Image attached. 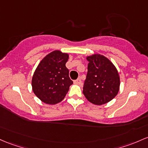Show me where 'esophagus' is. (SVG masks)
Wrapping results in <instances>:
<instances>
[{
	"mask_svg": "<svg viewBox=\"0 0 148 148\" xmlns=\"http://www.w3.org/2000/svg\"><path fill=\"white\" fill-rule=\"evenodd\" d=\"M74 83L75 84H78V85H81V84H82V80H81L80 79H77V80L74 81Z\"/></svg>",
	"mask_w": 148,
	"mask_h": 148,
	"instance_id": "1",
	"label": "esophagus"
}]
</instances>
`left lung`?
<instances>
[{
  "instance_id": "8db88e82",
  "label": "left lung",
  "mask_w": 148,
  "mask_h": 148,
  "mask_svg": "<svg viewBox=\"0 0 148 148\" xmlns=\"http://www.w3.org/2000/svg\"><path fill=\"white\" fill-rule=\"evenodd\" d=\"M86 58L88 64L83 93L94 105L109 103L119 90L120 77L116 66L108 58L98 53Z\"/></svg>"
}]
</instances>
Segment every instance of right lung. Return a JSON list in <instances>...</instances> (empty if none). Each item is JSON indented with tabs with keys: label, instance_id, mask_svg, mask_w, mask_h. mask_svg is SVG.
I'll return each instance as SVG.
<instances>
[{
	"label": "right lung",
	"instance_id": "obj_1",
	"mask_svg": "<svg viewBox=\"0 0 148 148\" xmlns=\"http://www.w3.org/2000/svg\"><path fill=\"white\" fill-rule=\"evenodd\" d=\"M69 54L53 50L45 56L34 71L32 79L33 92L43 103H59L67 93L73 82L69 77L66 62Z\"/></svg>",
	"mask_w": 148,
	"mask_h": 148
}]
</instances>
